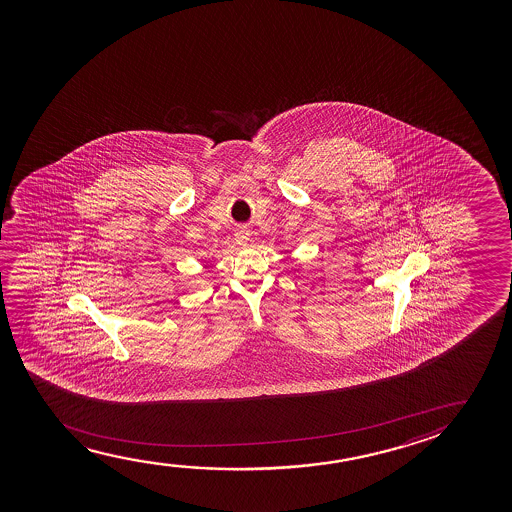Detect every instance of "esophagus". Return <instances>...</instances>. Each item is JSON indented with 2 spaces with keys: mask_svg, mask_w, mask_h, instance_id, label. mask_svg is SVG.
<instances>
[{
  "mask_svg": "<svg viewBox=\"0 0 512 512\" xmlns=\"http://www.w3.org/2000/svg\"><path fill=\"white\" fill-rule=\"evenodd\" d=\"M234 236H236V241H238L239 245H246L250 241V232H248L246 227H239Z\"/></svg>",
  "mask_w": 512,
  "mask_h": 512,
  "instance_id": "1",
  "label": "esophagus"
}]
</instances>
